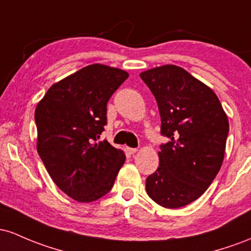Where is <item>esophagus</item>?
Instances as JSON below:
<instances>
[{"mask_svg":"<svg viewBox=\"0 0 251 251\" xmlns=\"http://www.w3.org/2000/svg\"><path fill=\"white\" fill-rule=\"evenodd\" d=\"M126 151H128V153L134 154V153H136V151H137V148H126Z\"/></svg>","mask_w":251,"mask_h":251,"instance_id":"1","label":"esophagus"}]
</instances>
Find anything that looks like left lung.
I'll return each instance as SVG.
<instances>
[{"instance_id": "1", "label": "left lung", "mask_w": 251, "mask_h": 251, "mask_svg": "<svg viewBox=\"0 0 251 251\" xmlns=\"http://www.w3.org/2000/svg\"><path fill=\"white\" fill-rule=\"evenodd\" d=\"M161 117L159 167L146 179L156 204L178 209L198 199L222 167L229 121L215 92L187 71L165 65L140 75Z\"/></svg>"}]
</instances>
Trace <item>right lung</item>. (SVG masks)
<instances>
[{"label": "right lung", "instance_id": "obj_1", "mask_svg": "<svg viewBox=\"0 0 251 251\" xmlns=\"http://www.w3.org/2000/svg\"><path fill=\"white\" fill-rule=\"evenodd\" d=\"M128 77L123 70L89 65L53 84L36 105L39 155L54 184L75 201L105 196L126 161L121 149L97 140L106 104Z\"/></svg>", "mask_w": 251, "mask_h": 251}]
</instances>
